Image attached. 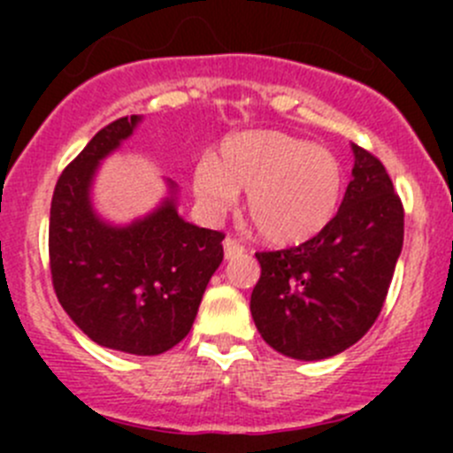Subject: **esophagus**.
<instances>
[{
    "label": "esophagus",
    "instance_id": "obj_1",
    "mask_svg": "<svg viewBox=\"0 0 453 453\" xmlns=\"http://www.w3.org/2000/svg\"><path fill=\"white\" fill-rule=\"evenodd\" d=\"M243 252H245L243 245H241L236 239H232V236H227V239L223 241V254H226V258H234V256Z\"/></svg>",
    "mask_w": 453,
    "mask_h": 453
}]
</instances>
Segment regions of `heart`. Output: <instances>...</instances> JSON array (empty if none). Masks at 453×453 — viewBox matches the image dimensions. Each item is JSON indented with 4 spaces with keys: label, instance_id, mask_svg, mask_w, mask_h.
<instances>
[{
    "label": "heart",
    "instance_id": "1",
    "mask_svg": "<svg viewBox=\"0 0 453 453\" xmlns=\"http://www.w3.org/2000/svg\"><path fill=\"white\" fill-rule=\"evenodd\" d=\"M245 190V212L278 248L322 234L344 197V166L333 150L272 129L227 135L195 173L205 208L221 210Z\"/></svg>",
    "mask_w": 453,
    "mask_h": 453
}]
</instances>
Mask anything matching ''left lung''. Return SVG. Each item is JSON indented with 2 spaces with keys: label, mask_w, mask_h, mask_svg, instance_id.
<instances>
[{
  "label": "left lung",
  "mask_w": 453,
  "mask_h": 453,
  "mask_svg": "<svg viewBox=\"0 0 453 453\" xmlns=\"http://www.w3.org/2000/svg\"><path fill=\"white\" fill-rule=\"evenodd\" d=\"M353 180L340 212L315 239L256 252L250 309L263 340L304 362L362 340L381 313L403 248V203L386 166L353 144Z\"/></svg>",
  "instance_id": "8db88e82"
}]
</instances>
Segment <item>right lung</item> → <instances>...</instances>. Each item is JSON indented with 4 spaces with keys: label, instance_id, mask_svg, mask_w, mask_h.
Wrapping results in <instances>:
<instances>
[{
    "label": "right lung",
    "instance_id": "1",
    "mask_svg": "<svg viewBox=\"0 0 453 453\" xmlns=\"http://www.w3.org/2000/svg\"><path fill=\"white\" fill-rule=\"evenodd\" d=\"M140 122L125 116L100 129L67 164L50 208V272L76 326L104 349L159 355L193 328L201 296L223 260V232L186 223L171 197L149 217L113 227L91 210L100 159Z\"/></svg>",
    "mask_w": 453,
    "mask_h": 453
}]
</instances>
